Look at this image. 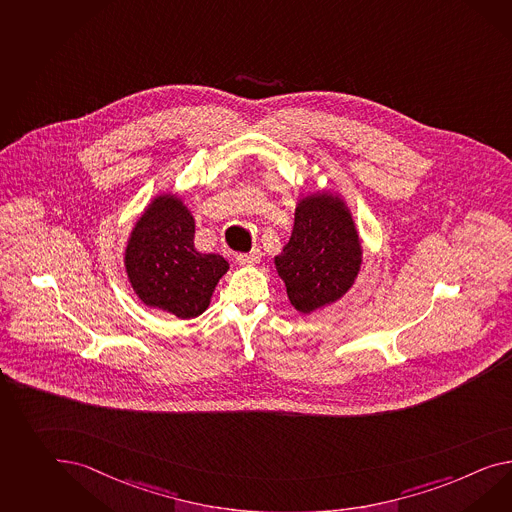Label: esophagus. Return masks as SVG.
<instances>
[{"mask_svg": "<svg viewBox=\"0 0 512 512\" xmlns=\"http://www.w3.org/2000/svg\"><path fill=\"white\" fill-rule=\"evenodd\" d=\"M262 260V252L260 249H252L247 254H237L236 262L239 265H256Z\"/></svg>", "mask_w": 512, "mask_h": 512, "instance_id": "obj_1", "label": "esophagus"}]
</instances>
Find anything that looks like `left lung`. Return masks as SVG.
<instances>
[{"label": "left lung", "mask_w": 512, "mask_h": 512, "mask_svg": "<svg viewBox=\"0 0 512 512\" xmlns=\"http://www.w3.org/2000/svg\"><path fill=\"white\" fill-rule=\"evenodd\" d=\"M275 265L297 312L312 314L340 301L362 265L360 237L345 202L325 191L299 198L293 232Z\"/></svg>", "instance_id": "8db88e82"}]
</instances>
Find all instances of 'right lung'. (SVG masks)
<instances>
[{
    "instance_id": "add662e5",
    "label": "right lung",
    "mask_w": 512,
    "mask_h": 512,
    "mask_svg": "<svg viewBox=\"0 0 512 512\" xmlns=\"http://www.w3.org/2000/svg\"><path fill=\"white\" fill-rule=\"evenodd\" d=\"M124 267L137 297L178 319L206 312L228 262L195 249V219L184 200L172 193L154 198L137 219Z\"/></svg>"
}]
</instances>
